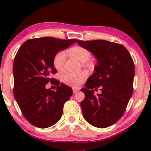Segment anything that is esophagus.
I'll return each instance as SVG.
<instances>
[{"mask_svg":"<svg viewBox=\"0 0 151 151\" xmlns=\"http://www.w3.org/2000/svg\"><path fill=\"white\" fill-rule=\"evenodd\" d=\"M72 90H73V93H77V91H79V89H75V88H73V89H72Z\"/></svg>","mask_w":151,"mask_h":151,"instance_id":"obj_1","label":"esophagus"}]
</instances>
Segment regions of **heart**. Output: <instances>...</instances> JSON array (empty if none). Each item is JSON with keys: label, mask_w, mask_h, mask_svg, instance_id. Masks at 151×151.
Listing matches in <instances>:
<instances>
[{"label": "heart", "mask_w": 151, "mask_h": 151, "mask_svg": "<svg viewBox=\"0 0 151 151\" xmlns=\"http://www.w3.org/2000/svg\"><path fill=\"white\" fill-rule=\"evenodd\" d=\"M69 53L70 55L74 57L79 60L82 63H86L91 60V55L89 50L80 46H75L69 50ZM66 59L65 52H59L56 54L53 59V65L55 68L58 72H62L64 69ZM87 77V73L86 72H81L80 73H68L63 76L62 80L64 83L67 85L78 87L81 84Z\"/></svg>", "instance_id": "b5f03b06"}]
</instances>
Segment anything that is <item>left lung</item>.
I'll return each instance as SVG.
<instances>
[{
	"label": "left lung",
	"instance_id": "8db88e82",
	"mask_svg": "<svg viewBox=\"0 0 151 151\" xmlns=\"http://www.w3.org/2000/svg\"><path fill=\"white\" fill-rule=\"evenodd\" d=\"M79 46L97 60L94 72L81 89L85 98L80 105L84 119L95 127L106 128L120 119L133 93L134 63L124 45L103 40L82 41ZM101 88L96 96L93 90Z\"/></svg>",
	"mask_w": 151,
	"mask_h": 151
}]
</instances>
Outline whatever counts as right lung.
I'll return each mask as SVG.
<instances>
[{"instance_id":"obj_1","label":"right lung","mask_w":151,"mask_h":151,"mask_svg":"<svg viewBox=\"0 0 151 151\" xmlns=\"http://www.w3.org/2000/svg\"><path fill=\"white\" fill-rule=\"evenodd\" d=\"M76 42L51 37L30 39L15 55L13 93L24 116L36 127L45 129L58 122L64 104L72 95V88L50 75L57 72L53 65L56 54ZM49 81L57 86L55 91L46 89Z\"/></svg>"}]
</instances>
